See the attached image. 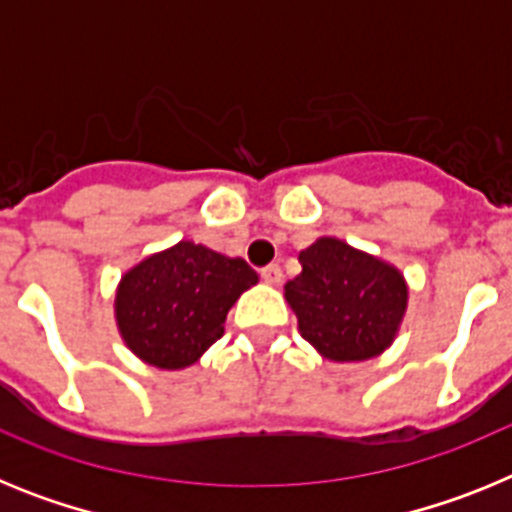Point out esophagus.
<instances>
[{"mask_svg":"<svg viewBox=\"0 0 512 512\" xmlns=\"http://www.w3.org/2000/svg\"><path fill=\"white\" fill-rule=\"evenodd\" d=\"M261 279H264L266 284H271V287H277V284L284 279V274L282 269H279V264H269L261 269Z\"/></svg>","mask_w":512,"mask_h":512,"instance_id":"34e87169","label":"esophagus"}]
</instances>
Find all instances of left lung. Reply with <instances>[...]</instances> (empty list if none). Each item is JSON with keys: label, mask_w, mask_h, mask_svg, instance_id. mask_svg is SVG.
I'll return each mask as SVG.
<instances>
[{"label": "left lung", "mask_w": 512, "mask_h": 512, "mask_svg": "<svg viewBox=\"0 0 512 512\" xmlns=\"http://www.w3.org/2000/svg\"><path fill=\"white\" fill-rule=\"evenodd\" d=\"M300 264L284 297L318 354L364 361L395 341L408 307V284L395 266L338 238H318L300 253Z\"/></svg>", "instance_id": "left-lung-1"}]
</instances>
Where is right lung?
Masks as SVG:
<instances>
[{"label":"right lung","mask_w":512,"mask_h":512,"mask_svg":"<svg viewBox=\"0 0 512 512\" xmlns=\"http://www.w3.org/2000/svg\"><path fill=\"white\" fill-rule=\"evenodd\" d=\"M259 282L243 259L179 241L120 279L115 318L125 346L158 369H184L223 336L235 300Z\"/></svg>","instance_id":"right-lung-1"}]
</instances>
